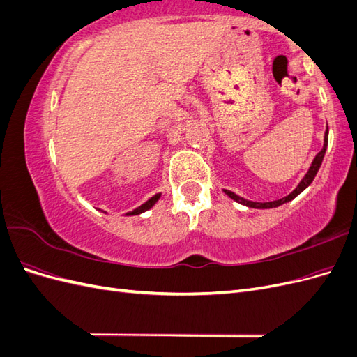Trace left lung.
Here are the masks:
<instances>
[{"mask_svg":"<svg viewBox=\"0 0 357 357\" xmlns=\"http://www.w3.org/2000/svg\"><path fill=\"white\" fill-rule=\"evenodd\" d=\"M328 135H329V129L326 128L325 137H323V147H321V150L316 155V158L312 159L311 165H310V168H308V171H307V174H305L304 177H302V180L298 183V186H296L294 190H291L287 197H284V198H282V199H277V201H269V202H256V201H250V199H245V198H243V197H240V195H236L235 192L228 190V189H223V192H225L226 195H228L231 199H234L235 202H238V204H241V205H245V207H248V208L268 210V208H275V207H280V205L290 202L291 199H295V198L299 195V193L304 192V190L311 185L312 180H314V177H316V174H317V171H319V168H320V165H321V162H323V158H325V153H326Z\"/></svg>","mask_w":357,"mask_h":357,"instance_id":"left-lung-1","label":"left lung"}]
</instances>
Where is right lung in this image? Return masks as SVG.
<instances>
[{"mask_svg": "<svg viewBox=\"0 0 357 357\" xmlns=\"http://www.w3.org/2000/svg\"><path fill=\"white\" fill-rule=\"evenodd\" d=\"M160 195H162V193H156L155 197H152V198H150L149 201H146L143 205H139L138 208H135V210H132V211L126 213L125 215H138V214H142V213H144V211L150 210V208H152V207H155V204L159 201Z\"/></svg>", "mask_w": 357, "mask_h": 357, "instance_id": "1", "label": "right lung"}]
</instances>
